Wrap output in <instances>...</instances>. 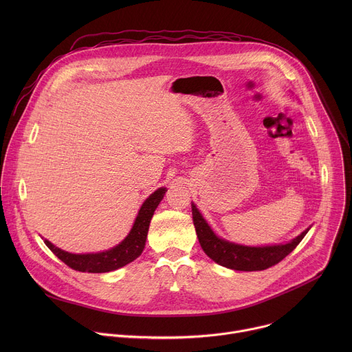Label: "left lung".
Masks as SVG:
<instances>
[{"label": "left lung", "mask_w": 352, "mask_h": 352, "mask_svg": "<svg viewBox=\"0 0 352 352\" xmlns=\"http://www.w3.org/2000/svg\"><path fill=\"white\" fill-rule=\"evenodd\" d=\"M192 219L197 234L200 246L205 254L213 259L216 263L241 272H258L266 270L278 262H281L287 255H289L296 245L309 231L305 230L302 234L289 241L288 243L272 245V246H243L238 243L228 242L219 238L206 220L192 204Z\"/></svg>", "instance_id": "8db88e82"}]
</instances>
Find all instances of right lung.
I'll return each instance as SVG.
<instances>
[{
    "label": "right lung",
    "mask_w": 352,
    "mask_h": 352,
    "mask_svg": "<svg viewBox=\"0 0 352 352\" xmlns=\"http://www.w3.org/2000/svg\"><path fill=\"white\" fill-rule=\"evenodd\" d=\"M164 193H166V188H159L156 192H153L144 200V204L142 205L128 236L120 245L106 250V252L75 255V254L65 252V250L60 248H56L47 239L44 241V243L60 261H63L67 266H69L76 272L107 273V272L117 270L133 262L143 252L150 220H152L155 210L162 202Z\"/></svg>",
    "instance_id": "obj_1"
}]
</instances>
